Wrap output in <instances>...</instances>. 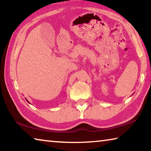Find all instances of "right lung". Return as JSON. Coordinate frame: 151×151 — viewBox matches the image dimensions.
I'll list each match as a JSON object with an SVG mask.
<instances>
[{
  "label": "right lung",
  "instance_id": "right-lung-1",
  "mask_svg": "<svg viewBox=\"0 0 151 151\" xmlns=\"http://www.w3.org/2000/svg\"><path fill=\"white\" fill-rule=\"evenodd\" d=\"M26 100H27V101L28 102V103H29V101H28V100H27V99H26Z\"/></svg>",
  "mask_w": 151,
  "mask_h": 151
}]
</instances>
